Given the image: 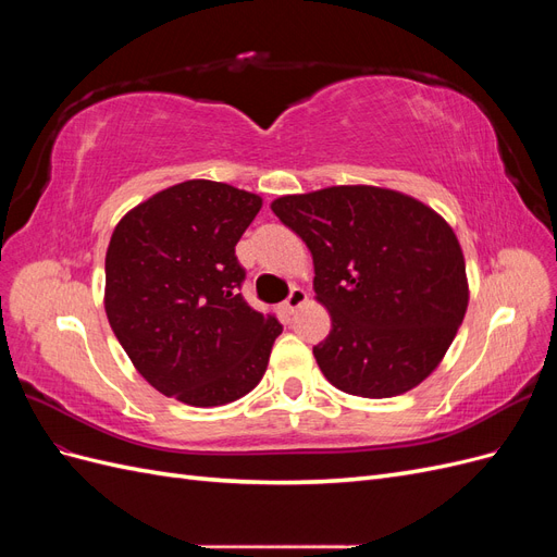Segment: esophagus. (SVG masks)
<instances>
[{
    "label": "esophagus",
    "mask_w": 557,
    "mask_h": 557,
    "mask_svg": "<svg viewBox=\"0 0 557 557\" xmlns=\"http://www.w3.org/2000/svg\"><path fill=\"white\" fill-rule=\"evenodd\" d=\"M305 301H307V293L301 290V288H293L290 295H288V299L283 301V309L288 311V313H295L301 305H305Z\"/></svg>",
    "instance_id": "1"
}]
</instances>
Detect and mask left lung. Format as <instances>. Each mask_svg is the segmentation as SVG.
I'll list each match as a JSON object with an SVG mask.
<instances>
[{"label": "left lung", "mask_w": 557, "mask_h": 557, "mask_svg": "<svg viewBox=\"0 0 557 557\" xmlns=\"http://www.w3.org/2000/svg\"><path fill=\"white\" fill-rule=\"evenodd\" d=\"M272 211L313 256L332 318L313 356L348 395L395 397L432 374L467 311L462 248L423 201L374 185L278 197Z\"/></svg>", "instance_id": "left-lung-1"}]
</instances>
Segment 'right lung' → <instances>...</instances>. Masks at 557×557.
<instances>
[{
  "mask_svg": "<svg viewBox=\"0 0 557 557\" xmlns=\"http://www.w3.org/2000/svg\"><path fill=\"white\" fill-rule=\"evenodd\" d=\"M262 207L215 181L172 185L117 227L107 250V315L139 374L166 397L221 407L264 374L283 332L246 305L234 256Z\"/></svg>",
  "mask_w": 557,
  "mask_h": 557,
  "instance_id": "1",
  "label": "right lung"
}]
</instances>
